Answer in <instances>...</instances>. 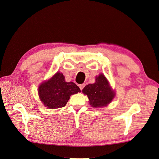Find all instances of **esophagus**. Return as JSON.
Returning a JSON list of instances; mask_svg holds the SVG:
<instances>
[{"instance_id":"obj_1","label":"esophagus","mask_w":159,"mask_h":159,"mask_svg":"<svg viewBox=\"0 0 159 159\" xmlns=\"http://www.w3.org/2000/svg\"><path fill=\"white\" fill-rule=\"evenodd\" d=\"M85 84H80V85H79V87H80V89H81V90H82V89H84V88L85 87Z\"/></svg>"}]
</instances>
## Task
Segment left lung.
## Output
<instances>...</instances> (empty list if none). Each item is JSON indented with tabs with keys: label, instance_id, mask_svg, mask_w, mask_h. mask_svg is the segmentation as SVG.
<instances>
[{
	"label": "left lung",
	"instance_id": "1",
	"mask_svg": "<svg viewBox=\"0 0 159 159\" xmlns=\"http://www.w3.org/2000/svg\"><path fill=\"white\" fill-rule=\"evenodd\" d=\"M82 92L88 95L89 104L93 107L106 106L115 97V93L109 86L108 81L103 74L96 78L95 84L86 85Z\"/></svg>",
	"mask_w": 159,
	"mask_h": 159
}]
</instances>
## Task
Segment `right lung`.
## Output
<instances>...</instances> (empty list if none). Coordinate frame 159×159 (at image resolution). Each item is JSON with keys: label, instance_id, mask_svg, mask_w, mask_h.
<instances>
[{"label": "right lung", "instance_id": "right-lung-1", "mask_svg": "<svg viewBox=\"0 0 159 159\" xmlns=\"http://www.w3.org/2000/svg\"><path fill=\"white\" fill-rule=\"evenodd\" d=\"M78 86L73 82H66L64 76L57 72L48 81L42 83L38 88V94L42 103L49 109L63 107L70 95L80 92Z\"/></svg>", "mask_w": 159, "mask_h": 159}]
</instances>
